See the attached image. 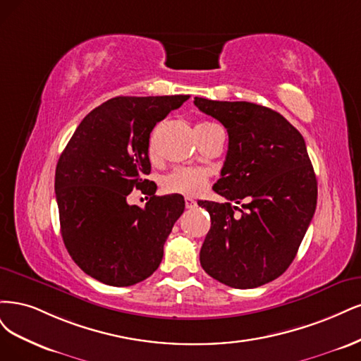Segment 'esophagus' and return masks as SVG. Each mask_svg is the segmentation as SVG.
Masks as SVG:
<instances>
[{
    "mask_svg": "<svg viewBox=\"0 0 361 361\" xmlns=\"http://www.w3.org/2000/svg\"><path fill=\"white\" fill-rule=\"evenodd\" d=\"M196 207H197L196 201H193L192 197H185V208H188V210H193Z\"/></svg>",
    "mask_w": 361,
    "mask_h": 361,
    "instance_id": "34e87169",
    "label": "esophagus"
}]
</instances>
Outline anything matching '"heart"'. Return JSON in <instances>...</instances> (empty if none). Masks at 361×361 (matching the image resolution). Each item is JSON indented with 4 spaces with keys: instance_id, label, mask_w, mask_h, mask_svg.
I'll return each mask as SVG.
<instances>
[{
    "instance_id": "1",
    "label": "heart",
    "mask_w": 361,
    "mask_h": 361,
    "mask_svg": "<svg viewBox=\"0 0 361 361\" xmlns=\"http://www.w3.org/2000/svg\"><path fill=\"white\" fill-rule=\"evenodd\" d=\"M207 126H212V123H201L196 127H207ZM154 137L156 135L153 133L148 142V154L151 157L156 156ZM208 178H210V172L204 168L180 166L166 173V176L161 178L160 184H161V189H164V192L166 193H176L181 196L193 197L202 193V190L208 184Z\"/></svg>"
}]
</instances>
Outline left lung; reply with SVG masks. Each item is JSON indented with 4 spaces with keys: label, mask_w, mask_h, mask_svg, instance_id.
Returning a JSON list of instances; mask_svg holds the SVG:
<instances>
[{
    "label": "left lung",
    "mask_w": 361,
    "mask_h": 361,
    "mask_svg": "<svg viewBox=\"0 0 361 361\" xmlns=\"http://www.w3.org/2000/svg\"><path fill=\"white\" fill-rule=\"evenodd\" d=\"M196 108L225 126L226 160L213 190L229 202L201 201L212 228L202 269L220 283H269L294 261L315 214L318 184L301 133L281 114L250 102L195 97ZM247 199L240 216L230 202Z\"/></svg>",
    "instance_id": "left-lung-1"
}]
</instances>
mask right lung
Segmentation results:
<instances>
[{"instance_id": "right-lung-1", "label": "right lung", "mask_w": 361, "mask_h": 361, "mask_svg": "<svg viewBox=\"0 0 361 361\" xmlns=\"http://www.w3.org/2000/svg\"><path fill=\"white\" fill-rule=\"evenodd\" d=\"M190 96L129 97L102 103L80 121L55 169L61 235L78 267L111 286L153 274L164 244L184 212L180 195L156 196L149 133ZM150 196L144 209L126 204L132 190Z\"/></svg>"}]
</instances>
